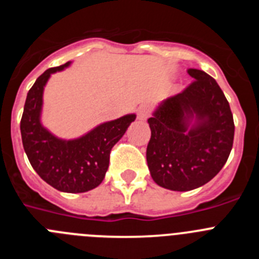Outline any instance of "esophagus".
Listing matches in <instances>:
<instances>
[{"label":"esophagus","instance_id":"34e87169","mask_svg":"<svg viewBox=\"0 0 259 259\" xmlns=\"http://www.w3.org/2000/svg\"><path fill=\"white\" fill-rule=\"evenodd\" d=\"M149 114H150L149 106H146V105H141V106L139 107V110H137V118L140 119V120H145V119H148Z\"/></svg>","mask_w":259,"mask_h":259}]
</instances>
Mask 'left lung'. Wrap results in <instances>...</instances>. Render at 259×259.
<instances>
[{
	"mask_svg": "<svg viewBox=\"0 0 259 259\" xmlns=\"http://www.w3.org/2000/svg\"><path fill=\"white\" fill-rule=\"evenodd\" d=\"M188 74L193 81L148 119L150 175L158 185L179 192L206 184L222 170L235 135L230 104L215 79L196 68Z\"/></svg>",
	"mask_w": 259,
	"mask_h": 259,
	"instance_id": "8db88e82",
	"label": "left lung"
}]
</instances>
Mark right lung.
<instances>
[{
    "instance_id": "right-lung-1",
    "label": "right lung",
    "mask_w": 259,
    "mask_h": 259,
    "mask_svg": "<svg viewBox=\"0 0 259 259\" xmlns=\"http://www.w3.org/2000/svg\"><path fill=\"white\" fill-rule=\"evenodd\" d=\"M70 62L48 68L28 91L24 104L20 134L24 152L33 170L53 188L67 193H83L96 188L105 178L110 152L122 139L135 114L106 122L76 140H61L40 123L42 92L48 79Z\"/></svg>"
}]
</instances>
